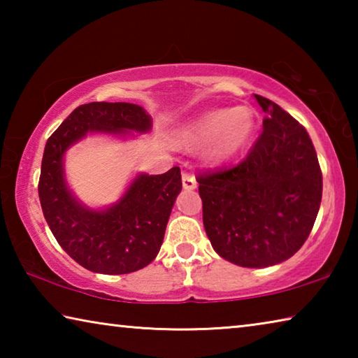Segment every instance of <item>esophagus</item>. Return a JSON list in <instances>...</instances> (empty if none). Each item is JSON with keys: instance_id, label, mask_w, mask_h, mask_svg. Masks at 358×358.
Returning <instances> with one entry per match:
<instances>
[{"instance_id": "34e87169", "label": "esophagus", "mask_w": 358, "mask_h": 358, "mask_svg": "<svg viewBox=\"0 0 358 358\" xmlns=\"http://www.w3.org/2000/svg\"><path fill=\"white\" fill-rule=\"evenodd\" d=\"M197 186V181L196 177L191 172H183V187L186 191H191V189H196Z\"/></svg>"}]
</instances>
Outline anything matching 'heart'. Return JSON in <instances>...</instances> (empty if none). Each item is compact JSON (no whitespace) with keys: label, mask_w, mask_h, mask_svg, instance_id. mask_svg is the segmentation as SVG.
Segmentation results:
<instances>
[{"label":"heart","mask_w":358,"mask_h":358,"mask_svg":"<svg viewBox=\"0 0 358 358\" xmlns=\"http://www.w3.org/2000/svg\"><path fill=\"white\" fill-rule=\"evenodd\" d=\"M254 131V113L250 107L220 108L202 115L187 126L183 141L189 145L208 142L207 156L213 161L229 159L245 147Z\"/></svg>","instance_id":"1"}]
</instances>
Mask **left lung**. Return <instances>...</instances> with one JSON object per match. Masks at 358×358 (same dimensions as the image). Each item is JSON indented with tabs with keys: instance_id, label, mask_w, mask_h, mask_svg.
I'll use <instances>...</instances> for the list:
<instances>
[{
	"instance_id": "8db88e82",
	"label": "left lung",
	"mask_w": 358,
	"mask_h": 358,
	"mask_svg": "<svg viewBox=\"0 0 358 358\" xmlns=\"http://www.w3.org/2000/svg\"><path fill=\"white\" fill-rule=\"evenodd\" d=\"M254 96L266 117L250 153L196 177L211 246L248 268L292 257L310 237L322 199V172L306 129L273 101Z\"/></svg>"
}]
</instances>
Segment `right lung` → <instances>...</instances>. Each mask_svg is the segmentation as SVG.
I'll list each match as a JSON object with an SVG mask.
<instances>
[{"label":"right lung","instance_id":"obj_1","mask_svg":"<svg viewBox=\"0 0 358 358\" xmlns=\"http://www.w3.org/2000/svg\"><path fill=\"white\" fill-rule=\"evenodd\" d=\"M150 128L151 118L136 104L90 102L78 106L45 143L38 185L42 213L59 246L94 273H132L153 262L183 186L181 172L172 167L161 175H138L115 207L93 211L76 202L66 187L63 155L87 132Z\"/></svg>","mask_w":358,"mask_h":358}]
</instances>
